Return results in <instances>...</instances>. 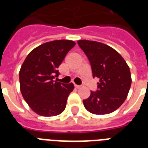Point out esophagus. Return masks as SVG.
<instances>
[{"instance_id":"1","label":"esophagus","mask_w":148,"mask_h":148,"mask_svg":"<svg viewBox=\"0 0 148 148\" xmlns=\"http://www.w3.org/2000/svg\"><path fill=\"white\" fill-rule=\"evenodd\" d=\"M74 87H75V88H77V89H79V88H81V86L77 85V84H74Z\"/></svg>"}]
</instances>
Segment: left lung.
<instances>
[{"mask_svg": "<svg viewBox=\"0 0 148 148\" xmlns=\"http://www.w3.org/2000/svg\"><path fill=\"white\" fill-rule=\"evenodd\" d=\"M90 61L93 77L99 78L97 90L84 100V108L94 114H107L121 107L131 88V76L126 61L117 51L103 43L77 40Z\"/></svg>", "mask_w": 148, "mask_h": 148, "instance_id": "1", "label": "left lung"}]
</instances>
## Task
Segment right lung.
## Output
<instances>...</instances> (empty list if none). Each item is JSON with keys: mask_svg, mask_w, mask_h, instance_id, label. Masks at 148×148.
<instances>
[{"mask_svg": "<svg viewBox=\"0 0 148 148\" xmlns=\"http://www.w3.org/2000/svg\"><path fill=\"white\" fill-rule=\"evenodd\" d=\"M75 45L69 40L45 43L32 50L24 60L19 72L20 88L25 101L36 114L52 117L64 110L74 86L53 78L60 74L58 67Z\"/></svg>", "mask_w": 148, "mask_h": 148, "instance_id": "1", "label": "right lung"}]
</instances>
